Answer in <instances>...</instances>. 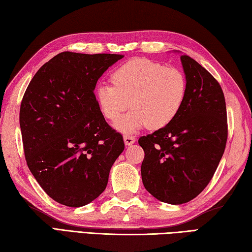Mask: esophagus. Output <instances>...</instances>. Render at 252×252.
Segmentation results:
<instances>
[{
	"mask_svg": "<svg viewBox=\"0 0 252 252\" xmlns=\"http://www.w3.org/2000/svg\"><path fill=\"white\" fill-rule=\"evenodd\" d=\"M123 141H125V144L126 145L130 146V145L133 144V143L135 142V137L132 136V135H125V136H123Z\"/></svg>",
	"mask_w": 252,
	"mask_h": 252,
	"instance_id": "obj_1",
	"label": "esophagus"
}]
</instances>
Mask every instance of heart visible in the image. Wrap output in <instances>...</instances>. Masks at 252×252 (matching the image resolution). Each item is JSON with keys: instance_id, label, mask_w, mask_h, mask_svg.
Masks as SVG:
<instances>
[{"instance_id": "1", "label": "heart", "mask_w": 252, "mask_h": 252, "mask_svg": "<svg viewBox=\"0 0 252 252\" xmlns=\"http://www.w3.org/2000/svg\"><path fill=\"white\" fill-rule=\"evenodd\" d=\"M112 84L96 87L98 107L106 119L116 121L129 105L132 110L115 123L121 133H134L143 127L158 130L174 121L185 105L188 82L177 67L149 59H132L111 74Z\"/></svg>"}]
</instances>
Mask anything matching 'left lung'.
<instances>
[{"label":"left lung","instance_id":"1","mask_svg":"<svg viewBox=\"0 0 252 252\" xmlns=\"http://www.w3.org/2000/svg\"><path fill=\"white\" fill-rule=\"evenodd\" d=\"M188 93L170 125L142 136L145 189L161 202L182 204L209 185L224 154L227 113L224 93L211 73L189 56L180 57Z\"/></svg>","mask_w":252,"mask_h":252}]
</instances>
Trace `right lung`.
Segmentation results:
<instances>
[{
	"instance_id": "add662e5",
	"label": "right lung",
	"mask_w": 252,
	"mask_h": 252,
	"mask_svg": "<svg viewBox=\"0 0 252 252\" xmlns=\"http://www.w3.org/2000/svg\"><path fill=\"white\" fill-rule=\"evenodd\" d=\"M122 58L59 53L39 68L24 94L19 126L28 168L58 203L78 208L98 198L125 150L94 94L99 77Z\"/></svg>"
}]
</instances>
